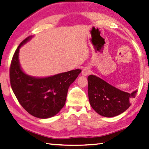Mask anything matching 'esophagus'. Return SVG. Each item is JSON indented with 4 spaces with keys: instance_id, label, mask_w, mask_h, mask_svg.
Here are the masks:
<instances>
[{
    "instance_id": "1",
    "label": "esophagus",
    "mask_w": 149,
    "mask_h": 149,
    "mask_svg": "<svg viewBox=\"0 0 149 149\" xmlns=\"http://www.w3.org/2000/svg\"><path fill=\"white\" fill-rule=\"evenodd\" d=\"M90 73H91V71H90V70L86 67V68H84L83 71H82V75H84V76H87V75L90 74Z\"/></svg>"
}]
</instances>
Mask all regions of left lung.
<instances>
[{
  "instance_id": "1",
  "label": "left lung",
  "mask_w": 149,
  "mask_h": 149,
  "mask_svg": "<svg viewBox=\"0 0 149 149\" xmlns=\"http://www.w3.org/2000/svg\"><path fill=\"white\" fill-rule=\"evenodd\" d=\"M88 94L92 109L104 117L121 114L131 105L130 100L136 95L137 90L129 94L110 85L94 75L88 77Z\"/></svg>"
}]
</instances>
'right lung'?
Instances as JSON below:
<instances>
[{"label": "right lung", "mask_w": 149, "mask_h": 149, "mask_svg": "<svg viewBox=\"0 0 149 149\" xmlns=\"http://www.w3.org/2000/svg\"><path fill=\"white\" fill-rule=\"evenodd\" d=\"M31 38L22 40L15 52L10 68L11 86L19 103L29 113L38 118H49L65 105L69 86L81 70L76 69L45 78L26 74L19 64V49Z\"/></svg>", "instance_id": "add662e5"}]
</instances>
